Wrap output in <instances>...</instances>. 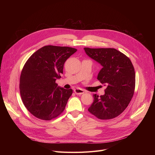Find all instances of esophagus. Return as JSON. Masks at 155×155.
I'll return each instance as SVG.
<instances>
[{"label":"esophagus","instance_id":"1","mask_svg":"<svg viewBox=\"0 0 155 155\" xmlns=\"http://www.w3.org/2000/svg\"><path fill=\"white\" fill-rule=\"evenodd\" d=\"M74 92L77 95H82L83 94H84L85 91L84 90H82V89H80V88H75L74 90Z\"/></svg>","mask_w":155,"mask_h":155}]
</instances>
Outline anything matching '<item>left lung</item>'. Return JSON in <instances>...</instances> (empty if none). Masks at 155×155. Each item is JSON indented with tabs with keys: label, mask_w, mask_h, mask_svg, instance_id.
<instances>
[{
	"label": "left lung",
	"mask_w": 155,
	"mask_h": 155,
	"mask_svg": "<svg viewBox=\"0 0 155 155\" xmlns=\"http://www.w3.org/2000/svg\"><path fill=\"white\" fill-rule=\"evenodd\" d=\"M84 50L103 67L97 79L107 87L104 95H93L94 102L88 110L101 120L115 118L124 112L134 95L136 75L133 64L126 55L114 48Z\"/></svg>",
	"instance_id": "8db88e82"
}]
</instances>
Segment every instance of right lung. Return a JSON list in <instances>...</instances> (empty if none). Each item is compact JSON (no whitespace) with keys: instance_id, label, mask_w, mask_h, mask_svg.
Instances as JSON below:
<instances>
[{"instance_id":"add662e5","label":"right lung","mask_w":155,"mask_h":155,"mask_svg":"<svg viewBox=\"0 0 155 155\" xmlns=\"http://www.w3.org/2000/svg\"><path fill=\"white\" fill-rule=\"evenodd\" d=\"M77 51L67 46L48 45L39 49L24 64L19 79L22 101L28 111L38 119L50 120L64 110L72 89L58 87L63 65Z\"/></svg>"}]
</instances>
